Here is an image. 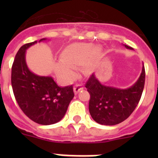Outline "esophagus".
Here are the masks:
<instances>
[{
    "label": "esophagus",
    "instance_id": "1",
    "mask_svg": "<svg viewBox=\"0 0 158 158\" xmlns=\"http://www.w3.org/2000/svg\"><path fill=\"white\" fill-rule=\"evenodd\" d=\"M83 86H82L81 85H80V84H77V85H74V87H73V91H74L75 94H77L79 92H81V90H83Z\"/></svg>",
    "mask_w": 158,
    "mask_h": 158
}]
</instances>
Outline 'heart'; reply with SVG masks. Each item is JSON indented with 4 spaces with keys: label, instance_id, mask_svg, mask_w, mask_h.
Here are the masks:
<instances>
[{
    "label": "heart",
    "instance_id": "b5f03b06",
    "mask_svg": "<svg viewBox=\"0 0 158 158\" xmlns=\"http://www.w3.org/2000/svg\"><path fill=\"white\" fill-rule=\"evenodd\" d=\"M100 56V50L93 43H75L69 44L60 54V62L55 64L54 72L65 81L75 77L73 69L81 66L85 74L91 73L96 68Z\"/></svg>",
    "mask_w": 158,
    "mask_h": 158
}]
</instances>
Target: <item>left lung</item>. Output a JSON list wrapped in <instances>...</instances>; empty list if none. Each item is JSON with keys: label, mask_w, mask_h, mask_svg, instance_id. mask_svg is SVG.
<instances>
[{"label": "left lung", "mask_w": 158, "mask_h": 158, "mask_svg": "<svg viewBox=\"0 0 158 158\" xmlns=\"http://www.w3.org/2000/svg\"><path fill=\"white\" fill-rule=\"evenodd\" d=\"M127 49L133 50L124 45ZM144 65L137 81L127 89H117L102 85L95 74L85 85L90 94L89 110L92 118L102 125H116L128 118L135 109L142 96L145 85Z\"/></svg>", "instance_id": "8db88e82"}]
</instances>
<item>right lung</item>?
Returning <instances> with one entry per match:
<instances>
[{"mask_svg": "<svg viewBox=\"0 0 158 158\" xmlns=\"http://www.w3.org/2000/svg\"><path fill=\"white\" fill-rule=\"evenodd\" d=\"M47 40L42 39L39 43ZM22 46L16 54L12 67V86L17 104L25 115L42 125L59 122L65 115L74 93L73 85L60 87L52 77L39 76L29 69L26 51L37 43Z\"/></svg>", "mask_w": 158, "mask_h": 158, "instance_id": "right-lung-1", "label": "right lung"}]
</instances>
